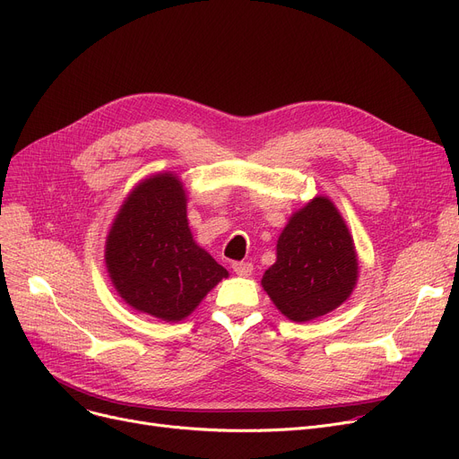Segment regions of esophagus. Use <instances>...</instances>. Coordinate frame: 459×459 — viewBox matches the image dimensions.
Here are the masks:
<instances>
[{
	"instance_id": "esophagus-1",
	"label": "esophagus",
	"mask_w": 459,
	"mask_h": 459,
	"mask_svg": "<svg viewBox=\"0 0 459 459\" xmlns=\"http://www.w3.org/2000/svg\"><path fill=\"white\" fill-rule=\"evenodd\" d=\"M232 270L239 277H249L253 273V264L251 262H234L232 264Z\"/></svg>"
}]
</instances>
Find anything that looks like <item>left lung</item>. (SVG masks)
I'll return each instance as SVG.
<instances>
[{
  "instance_id": "1",
  "label": "left lung",
  "mask_w": 459,
  "mask_h": 459,
  "mask_svg": "<svg viewBox=\"0 0 459 459\" xmlns=\"http://www.w3.org/2000/svg\"><path fill=\"white\" fill-rule=\"evenodd\" d=\"M359 277L353 238L341 212L315 197L292 213L277 239V260L262 288L292 322H310L341 307Z\"/></svg>"
}]
</instances>
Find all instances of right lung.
<instances>
[{"mask_svg": "<svg viewBox=\"0 0 459 459\" xmlns=\"http://www.w3.org/2000/svg\"><path fill=\"white\" fill-rule=\"evenodd\" d=\"M186 191L173 173L139 182L106 239V266L118 296L163 322L189 316L229 272L191 236Z\"/></svg>", "mask_w": 459, "mask_h": 459, "instance_id": "right-lung-1", "label": "right lung"}]
</instances>
